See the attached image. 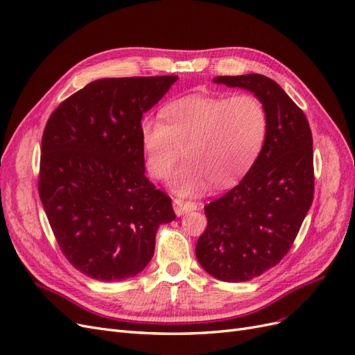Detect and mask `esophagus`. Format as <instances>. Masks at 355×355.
<instances>
[{
  "label": "esophagus",
  "instance_id": "esophagus-1",
  "mask_svg": "<svg viewBox=\"0 0 355 355\" xmlns=\"http://www.w3.org/2000/svg\"><path fill=\"white\" fill-rule=\"evenodd\" d=\"M173 209H175L176 216H184V214L188 213V211L197 210V204L192 202V201H184V200L176 198L173 201Z\"/></svg>",
  "mask_w": 355,
  "mask_h": 355
}]
</instances>
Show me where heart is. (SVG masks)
Here are the masks:
<instances>
[{
    "instance_id": "b5f03b06",
    "label": "heart",
    "mask_w": 355,
    "mask_h": 355,
    "mask_svg": "<svg viewBox=\"0 0 355 355\" xmlns=\"http://www.w3.org/2000/svg\"><path fill=\"white\" fill-rule=\"evenodd\" d=\"M163 117L144 116L139 139L155 179L170 175L184 148L187 159L170 179L182 197L200 194L211 182L218 188L237 184L261 155L268 133L263 103L247 93L188 94L167 103Z\"/></svg>"
}]
</instances>
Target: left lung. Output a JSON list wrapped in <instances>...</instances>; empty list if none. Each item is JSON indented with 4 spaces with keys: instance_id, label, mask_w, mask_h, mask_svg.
<instances>
[{
    "instance_id": "8db88e82",
    "label": "left lung",
    "mask_w": 355,
    "mask_h": 355,
    "mask_svg": "<svg viewBox=\"0 0 355 355\" xmlns=\"http://www.w3.org/2000/svg\"><path fill=\"white\" fill-rule=\"evenodd\" d=\"M213 83L253 93L268 115L261 155L237 187L204 207L207 228L196 247L211 277L241 283L275 266L296 239L314 198L313 135L305 114L265 75Z\"/></svg>"
}]
</instances>
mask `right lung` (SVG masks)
<instances>
[{"label": "right lung", "instance_id": "1", "mask_svg": "<svg viewBox=\"0 0 355 355\" xmlns=\"http://www.w3.org/2000/svg\"><path fill=\"white\" fill-rule=\"evenodd\" d=\"M178 81L101 78L62 102L41 144L38 191L63 254L99 282L142 272L171 200L145 176L139 123Z\"/></svg>", "mask_w": 355, "mask_h": 355}]
</instances>
